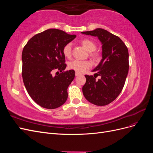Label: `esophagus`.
I'll list each match as a JSON object with an SVG mask.
<instances>
[{"label":"esophagus","mask_w":153,"mask_h":153,"mask_svg":"<svg viewBox=\"0 0 153 153\" xmlns=\"http://www.w3.org/2000/svg\"><path fill=\"white\" fill-rule=\"evenodd\" d=\"M80 75V74L79 73H77V72H75V76H79Z\"/></svg>","instance_id":"34e87169"}]
</instances>
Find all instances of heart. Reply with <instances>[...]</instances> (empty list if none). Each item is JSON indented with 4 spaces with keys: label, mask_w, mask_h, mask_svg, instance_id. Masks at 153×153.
I'll return each mask as SVG.
<instances>
[{
    "label": "heart",
    "mask_w": 153,
    "mask_h": 153,
    "mask_svg": "<svg viewBox=\"0 0 153 153\" xmlns=\"http://www.w3.org/2000/svg\"><path fill=\"white\" fill-rule=\"evenodd\" d=\"M82 45L89 51V52H94L96 49V44L91 39H84L81 41ZM72 47L73 45L71 43H68L64 45L62 49V53L64 57L69 59L71 57L72 54ZM91 56H94L95 53H91ZM92 66V64L89 61H80V60H73V61L68 63L69 69H72L77 73H83L87 69H89Z\"/></svg>",
    "instance_id": "b5f03b06"
}]
</instances>
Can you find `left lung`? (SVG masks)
Wrapping results in <instances>:
<instances>
[{"instance_id":"1","label":"left lung","mask_w":153,"mask_h":153,"mask_svg":"<svg viewBox=\"0 0 153 153\" xmlns=\"http://www.w3.org/2000/svg\"><path fill=\"white\" fill-rule=\"evenodd\" d=\"M82 34L98 37L102 45V59L92 71L101 78L96 80L94 76L85 75L83 94L90 103L105 106L116 99L123 89L129 70L128 48L118 36L103 29Z\"/></svg>"}]
</instances>
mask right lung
<instances>
[{
	"label": "right lung",
	"instance_id": "right-lung-1",
	"mask_svg": "<svg viewBox=\"0 0 153 153\" xmlns=\"http://www.w3.org/2000/svg\"><path fill=\"white\" fill-rule=\"evenodd\" d=\"M75 38L76 35L50 29L34 36L23 49L25 87L31 98L45 108H57L68 99L67 89L75 78V71H63L66 64L62 49ZM55 69L61 73L53 77Z\"/></svg>",
	"mask_w": 153,
	"mask_h": 153
}]
</instances>
